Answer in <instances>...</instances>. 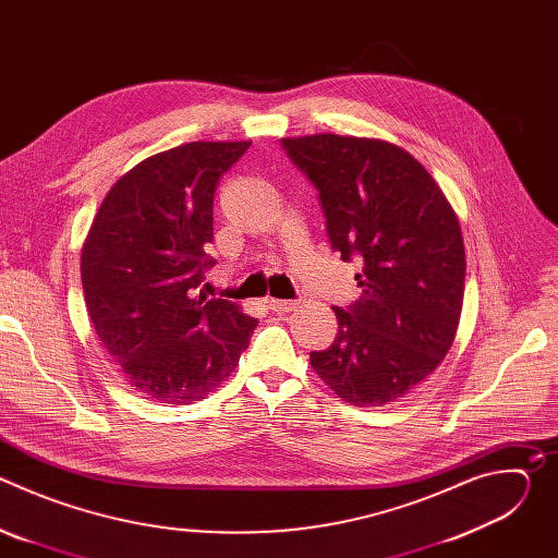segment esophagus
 Returning a JSON list of instances; mask_svg holds the SVG:
<instances>
[{
  "instance_id": "34e87169",
  "label": "esophagus",
  "mask_w": 558,
  "mask_h": 558,
  "mask_svg": "<svg viewBox=\"0 0 558 558\" xmlns=\"http://www.w3.org/2000/svg\"><path fill=\"white\" fill-rule=\"evenodd\" d=\"M265 304H267V308L278 311V313H289V311H295V308H298V302H293V300H276V298H267V300H265Z\"/></svg>"
}]
</instances>
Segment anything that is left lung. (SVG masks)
Instances as JSON below:
<instances>
[{"instance_id":"obj_1","label":"left lung","mask_w":558,"mask_h":558,"mask_svg":"<svg viewBox=\"0 0 558 558\" xmlns=\"http://www.w3.org/2000/svg\"><path fill=\"white\" fill-rule=\"evenodd\" d=\"M320 192L331 247L362 258V295L333 306L338 336L308 362L353 407H384L450 351L465 284L463 235L430 172L404 147L366 136L282 138Z\"/></svg>"}]
</instances>
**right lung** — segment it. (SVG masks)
I'll use <instances>...</instances> for the list:
<instances>
[{"label": "right lung", "instance_id": "add662e5", "mask_svg": "<svg viewBox=\"0 0 558 558\" xmlns=\"http://www.w3.org/2000/svg\"><path fill=\"white\" fill-rule=\"evenodd\" d=\"M252 141H192L147 156L106 194L82 250L90 323L123 377L161 404H194L238 366L258 325L194 295L214 238V192Z\"/></svg>", "mask_w": 558, "mask_h": 558}]
</instances>
